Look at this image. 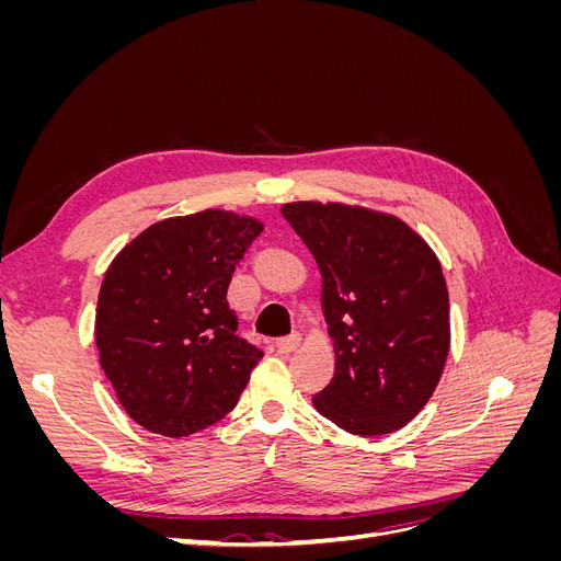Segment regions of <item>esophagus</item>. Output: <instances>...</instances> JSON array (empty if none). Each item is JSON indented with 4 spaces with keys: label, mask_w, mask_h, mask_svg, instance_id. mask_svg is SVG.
Segmentation results:
<instances>
[{
    "label": "esophagus",
    "mask_w": 561,
    "mask_h": 561,
    "mask_svg": "<svg viewBox=\"0 0 561 561\" xmlns=\"http://www.w3.org/2000/svg\"><path fill=\"white\" fill-rule=\"evenodd\" d=\"M299 344H301V334H290V336L278 339V342L274 344V348L278 353H293V351L299 348Z\"/></svg>",
    "instance_id": "1"
}]
</instances>
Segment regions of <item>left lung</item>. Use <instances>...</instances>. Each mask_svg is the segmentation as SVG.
<instances>
[{"instance_id":"obj_1","label":"left lung","mask_w":561,"mask_h":561,"mask_svg":"<svg viewBox=\"0 0 561 561\" xmlns=\"http://www.w3.org/2000/svg\"><path fill=\"white\" fill-rule=\"evenodd\" d=\"M322 276V316L334 339V377L316 410L346 433L407 426L443 377L449 293L431 245L388 213L344 203H285Z\"/></svg>"}]
</instances>
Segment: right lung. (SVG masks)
<instances>
[{
  "label": "right lung",
  "mask_w": 561,
  "mask_h": 561,
  "mask_svg": "<svg viewBox=\"0 0 561 561\" xmlns=\"http://www.w3.org/2000/svg\"><path fill=\"white\" fill-rule=\"evenodd\" d=\"M262 229L231 210L168 217L112 260L95 309L100 367L149 433L186 437L239 402L264 353L236 334L227 290Z\"/></svg>",
  "instance_id": "obj_1"
}]
</instances>
